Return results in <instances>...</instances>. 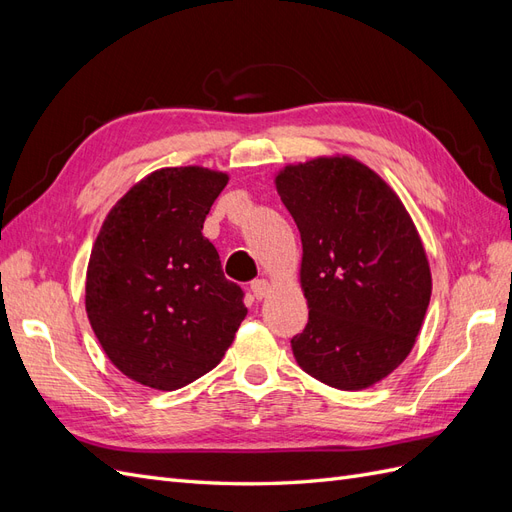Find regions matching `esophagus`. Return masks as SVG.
<instances>
[{"mask_svg": "<svg viewBox=\"0 0 512 512\" xmlns=\"http://www.w3.org/2000/svg\"><path fill=\"white\" fill-rule=\"evenodd\" d=\"M250 288H252V294L256 299H265L271 292V282L269 280H254Z\"/></svg>", "mask_w": 512, "mask_h": 512, "instance_id": "obj_1", "label": "esophagus"}]
</instances>
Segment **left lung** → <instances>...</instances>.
<instances>
[{"mask_svg":"<svg viewBox=\"0 0 512 512\" xmlns=\"http://www.w3.org/2000/svg\"><path fill=\"white\" fill-rule=\"evenodd\" d=\"M275 188L301 232L309 307L290 339L309 376L339 391L374 386L404 363L431 299L425 247L404 203L350 156L288 164Z\"/></svg>","mask_w":512,"mask_h":512,"instance_id":"8db88e82","label":"left lung"}]
</instances>
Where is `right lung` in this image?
<instances>
[{
    "label": "right lung",
    "mask_w": 512,
    "mask_h": 512,
    "mask_svg": "<svg viewBox=\"0 0 512 512\" xmlns=\"http://www.w3.org/2000/svg\"><path fill=\"white\" fill-rule=\"evenodd\" d=\"M228 175L160 168L108 211L87 265L85 309L130 380L175 391L222 361L247 314L203 224Z\"/></svg>",
    "instance_id": "1"
}]
</instances>
